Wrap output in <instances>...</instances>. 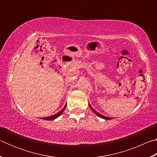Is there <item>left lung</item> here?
Wrapping results in <instances>:
<instances>
[{"mask_svg": "<svg viewBox=\"0 0 157 157\" xmlns=\"http://www.w3.org/2000/svg\"><path fill=\"white\" fill-rule=\"evenodd\" d=\"M89 107L91 108V109L94 111V112L96 114L97 116H98L100 117V118H104V119H105V120H111V119H112L111 118H108V117H106V116H102V115H101L100 113H99L98 112H97L96 111H95L94 108H93L91 105H90V104H89Z\"/></svg>", "mask_w": 157, "mask_h": 157, "instance_id": "1", "label": "left lung"}]
</instances>
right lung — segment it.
<instances>
[{
    "label": "right lung",
    "mask_w": 157,
    "mask_h": 157,
    "mask_svg": "<svg viewBox=\"0 0 157 157\" xmlns=\"http://www.w3.org/2000/svg\"><path fill=\"white\" fill-rule=\"evenodd\" d=\"M66 105H65V107H63L62 110H61L59 113H57L56 114H55V115H52V116H50L49 117H46V118H41V119H44V120H46V121H52L54 120V119L57 118V117H59L61 114L63 113V111H64V109H66Z\"/></svg>",
    "instance_id": "1"
}]
</instances>
